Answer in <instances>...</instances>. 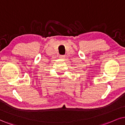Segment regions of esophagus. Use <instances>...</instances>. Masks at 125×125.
I'll return each instance as SVG.
<instances>
[{
  "label": "esophagus",
  "instance_id": "esophagus-1",
  "mask_svg": "<svg viewBox=\"0 0 125 125\" xmlns=\"http://www.w3.org/2000/svg\"><path fill=\"white\" fill-rule=\"evenodd\" d=\"M65 55H59V58H61V59H64L65 58Z\"/></svg>",
  "mask_w": 125,
  "mask_h": 125
}]
</instances>
